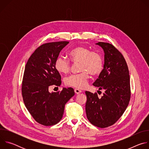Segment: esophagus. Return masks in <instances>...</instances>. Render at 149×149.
Segmentation results:
<instances>
[{
  "label": "esophagus",
  "instance_id": "esophagus-1",
  "mask_svg": "<svg viewBox=\"0 0 149 149\" xmlns=\"http://www.w3.org/2000/svg\"><path fill=\"white\" fill-rule=\"evenodd\" d=\"M74 91H75V93L77 94H79V93H81L82 92L80 90L77 89V88H75V89L74 90Z\"/></svg>",
  "mask_w": 149,
  "mask_h": 149
}]
</instances>
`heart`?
<instances>
[{
    "label": "heart",
    "instance_id": "1",
    "mask_svg": "<svg viewBox=\"0 0 149 149\" xmlns=\"http://www.w3.org/2000/svg\"><path fill=\"white\" fill-rule=\"evenodd\" d=\"M68 56L73 62H80L79 71L82 72L67 77L65 84L67 86L79 89L86 88L90 74L92 76H97L103 70L104 62L101 55L97 52L91 51L86 47L78 46L74 48L69 51ZM54 65L56 70L61 74H66L70 71V62L62 56L56 58Z\"/></svg>",
    "mask_w": 149,
    "mask_h": 149
}]
</instances>
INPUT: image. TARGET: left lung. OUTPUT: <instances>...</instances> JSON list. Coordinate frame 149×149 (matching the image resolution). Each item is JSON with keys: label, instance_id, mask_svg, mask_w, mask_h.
Segmentation results:
<instances>
[{"label": "left lung", "instance_id": "obj_1", "mask_svg": "<svg viewBox=\"0 0 149 149\" xmlns=\"http://www.w3.org/2000/svg\"><path fill=\"white\" fill-rule=\"evenodd\" d=\"M96 44L104 50V65L93 86L105 90V92L99 98L97 93L86 91V111L92 124L105 128L113 125L129 105L131 96L130 75L124 56L114 46L102 42Z\"/></svg>", "mask_w": 149, "mask_h": 149}]
</instances>
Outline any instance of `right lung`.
Returning <instances> with one entry per match:
<instances>
[{
    "mask_svg": "<svg viewBox=\"0 0 149 149\" xmlns=\"http://www.w3.org/2000/svg\"><path fill=\"white\" fill-rule=\"evenodd\" d=\"M69 42H49L39 47L29 58L24 74L22 94L26 107L35 120L45 126L62 119L65 104L74 95L72 88L49 92L52 85L60 86L61 77L54 63Z\"/></svg>",
    "mask_w": 149,
    "mask_h": 149,
    "instance_id": "obj_1",
    "label": "right lung"
}]
</instances>
